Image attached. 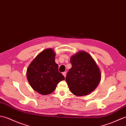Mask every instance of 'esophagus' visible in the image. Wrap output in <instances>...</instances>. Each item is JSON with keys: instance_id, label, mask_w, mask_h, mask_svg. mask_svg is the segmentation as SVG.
<instances>
[{"instance_id": "obj_1", "label": "esophagus", "mask_w": 126, "mask_h": 126, "mask_svg": "<svg viewBox=\"0 0 126 126\" xmlns=\"http://www.w3.org/2000/svg\"><path fill=\"white\" fill-rule=\"evenodd\" d=\"M63 75L64 77H65V78L66 77V72H63Z\"/></svg>"}]
</instances>
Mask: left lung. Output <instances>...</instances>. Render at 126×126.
Listing matches in <instances>:
<instances>
[{
  "label": "left lung",
  "instance_id": "8db88e82",
  "mask_svg": "<svg viewBox=\"0 0 126 126\" xmlns=\"http://www.w3.org/2000/svg\"><path fill=\"white\" fill-rule=\"evenodd\" d=\"M72 68L66 81L72 93L77 96L88 95L98 86L101 72L95 61L87 52L80 51L71 58Z\"/></svg>",
  "mask_w": 126,
  "mask_h": 126
}]
</instances>
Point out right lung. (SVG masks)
Returning a JSON list of instances; mask_svg holds the SVG:
<instances>
[{
	"label": "right lung",
	"mask_w": 126,
	"mask_h": 126,
	"mask_svg": "<svg viewBox=\"0 0 126 126\" xmlns=\"http://www.w3.org/2000/svg\"><path fill=\"white\" fill-rule=\"evenodd\" d=\"M53 49L47 48L40 53L27 69V80L31 87L42 95H48L53 92L58 83L65 80L58 71V65L55 62Z\"/></svg>",
	"instance_id": "add662e5"
}]
</instances>
